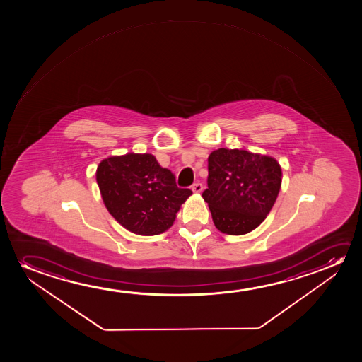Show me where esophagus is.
Returning a JSON list of instances; mask_svg holds the SVG:
<instances>
[{"label":"esophagus","mask_w":362,"mask_h":362,"mask_svg":"<svg viewBox=\"0 0 362 362\" xmlns=\"http://www.w3.org/2000/svg\"><path fill=\"white\" fill-rule=\"evenodd\" d=\"M192 190H193V193H200V192L203 190V184H193V185H192Z\"/></svg>","instance_id":"34e87169"}]
</instances>
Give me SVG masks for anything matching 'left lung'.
<instances>
[{
	"label": "left lung",
	"mask_w": 362,
	"mask_h": 362,
	"mask_svg": "<svg viewBox=\"0 0 362 362\" xmlns=\"http://www.w3.org/2000/svg\"><path fill=\"white\" fill-rule=\"evenodd\" d=\"M208 170L203 199L218 231L245 235L259 226L282 185L277 160L245 149L218 148L209 156Z\"/></svg>",
	"instance_id": "obj_1"
}]
</instances>
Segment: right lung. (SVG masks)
Instances as JSON below:
<instances>
[{
    "instance_id": "1",
    "label": "right lung",
    "mask_w": 362,
    "mask_h": 362,
    "mask_svg": "<svg viewBox=\"0 0 362 362\" xmlns=\"http://www.w3.org/2000/svg\"><path fill=\"white\" fill-rule=\"evenodd\" d=\"M96 182L115 220L142 236L167 231L182 204L193 194L190 189L178 188L174 174L149 153L103 159L96 169Z\"/></svg>"
}]
</instances>
